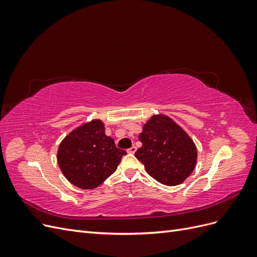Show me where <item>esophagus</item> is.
<instances>
[{
    "label": "esophagus",
    "instance_id": "34e87169",
    "mask_svg": "<svg viewBox=\"0 0 257 257\" xmlns=\"http://www.w3.org/2000/svg\"><path fill=\"white\" fill-rule=\"evenodd\" d=\"M136 150H137V148L135 146H133L132 148H130V149L127 150V152L131 153V154H134L136 152Z\"/></svg>",
    "mask_w": 257,
    "mask_h": 257
}]
</instances>
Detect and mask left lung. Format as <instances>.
I'll list each match as a JSON object with an SVG mask.
<instances>
[{"label": "left lung", "mask_w": 257, "mask_h": 257, "mask_svg": "<svg viewBox=\"0 0 257 257\" xmlns=\"http://www.w3.org/2000/svg\"><path fill=\"white\" fill-rule=\"evenodd\" d=\"M138 138L143 146L135 152V157L160 183L168 186L180 184L195 168V144L169 116L153 114Z\"/></svg>", "instance_id": "obj_1"}]
</instances>
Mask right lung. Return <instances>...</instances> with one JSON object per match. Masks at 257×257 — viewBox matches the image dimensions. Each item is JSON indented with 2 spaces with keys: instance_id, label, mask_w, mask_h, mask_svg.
I'll use <instances>...</instances> for the list:
<instances>
[{
  "instance_id": "right-lung-1",
  "label": "right lung",
  "mask_w": 257,
  "mask_h": 257,
  "mask_svg": "<svg viewBox=\"0 0 257 257\" xmlns=\"http://www.w3.org/2000/svg\"><path fill=\"white\" fill-rule=\"evenodd\" d=\"M126 152L105 134L104 123L92 120L72 131L58 149V164L67 180L83 190L95 189L111 176Z\"/></svg>"
}]
</instances>
